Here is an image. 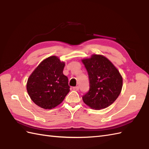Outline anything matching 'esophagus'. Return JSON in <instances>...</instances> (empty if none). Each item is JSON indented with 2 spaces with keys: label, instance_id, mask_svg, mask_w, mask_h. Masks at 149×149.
Returning <instances> with one entry per match:
<instances>
[{
  "label": "esophagus",
  "instance_id": "1",
  "mask_svg": "<svg viewBox=\"0 0 149 149\" xmlns=\"http://www.w3.org/2000/svg\"><path fill=\"white\" fill-rule=\"evenodd\" d=\"M73 89H74V90H75V91H78L79 88V86H75V87L73 88Z\"/></svg>",
  "mask_w": 149,
  "mask_h": 149
}]
</instances>
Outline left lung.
Instances as JSON below:
<instances>
[{"mask_svg": "<svg viewBox=\"0 0 149 149\" xmlns=\"http://www.w3.org/2000/svg\"><path fill=\"white\" fill-rule=\"evenodd\" d=\"M82 61L89 81V89L82 96L83 102L92 109L107 108L120 95L123 87L121 75L111 62L102 55L93 54Z\"/></svg>", "mask_w": 149, "mask_h": 149, "instance_id": "8db88e82", "label": "left lung"}]
</instances>
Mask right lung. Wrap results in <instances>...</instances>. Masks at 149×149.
<instances>
[{"label":"right lung","instance_id":"add662e5","mask_svg":"<svg viewBox=\"0 0 149 149\" xmlns=\"http://www.w3.org/2000/svg\"><path fill=\"white\" fill-rule=\"evenodd\" d=\"M65 63L55 56L45 59L28 79L26 89L30 98L44 109L54 108L70 91L68 79L63 74Z\"/></svg>","mask_w":149,"mask_h":149}]
</instances>
